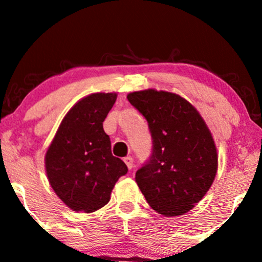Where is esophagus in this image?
I'll return each mask as SVG.
<instances>
[{
    "label": "esophagus",
    "instance_id": "obj_1",
    "mask_svg": "<svg viewBox=\"0 0 262 262\" xmlns=\"http://www.w3.org/2000/svg\"><path fill=\"white\" fill-rule=\"evenodd\" d=\"M123 160H124V162H125V165H127V167L129 170H132L133 169V158H132V156H127V158H124L123 159Z\"/></svg>",
    "mask_w": 262,
    "mask_h": 262
}]
</instances>
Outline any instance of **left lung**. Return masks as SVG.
I'll return each instance as SVG.
<instances>
[{
	"label": "left lung",
	"instance_id": "left-lung-1",
	"mask_svg": "<svg viewBox=\"0 0 262 262\" xmlns=\"http://www.w3.org/2000/svg\"><path fill=\"white\" fill-rule=\"evenodd\" d=\"M128 101L149 125L152 151L135 181L152 209L166 217L188 212L207 193L218 167L214 140L197 110L176 93L144 90Z\"/></svg>",
	"mask_w": 262,
	"mask_h": 262
}]
</instances>
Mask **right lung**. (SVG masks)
<instances>
[{"instance_id":"obj_1","label":"right lung","mask_w":262,"mask_h":262,"mask_svg":"<svg viewBox=\"0 0 262 262\" xmlns=\"http://www.w3.org/2000/svg\"><path fill=\"white\" fill-rule=\"evenodd\" d=\"M117 93H92L62 119L45 154L50 186L69 208L91 213L110 202L111 192L127 165L112 155L103 122Z\"/></svg>"}]
</instances>
